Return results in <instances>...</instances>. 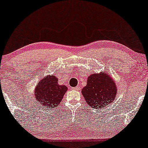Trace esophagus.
Returning <instances> with one entry per match:
<instances>
[{
    "label": "esophagus",
    "instance_id": "esophagus-1",
    "mask_svg": "<svg viewBox=\"0 0 148 148\" xmlns=\"http://www.w3.org/2000/svg\"><path fill=\"white\" fill-rule=\"evenodd\" d=\"M73 89L75 90H80V87H79V86H76V87L74 88H73Z\"/></svg>",
    "mask_w": 148,
    "mask_h": 148
}]
</instances>
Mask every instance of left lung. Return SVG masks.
Here are the masks:
<instances>
[{
	"label": "left lung",
	"instance_id": "obj_1",
	"mask_svg": "<svg viewBox=\"0 0 148 148\" xmlns=\"http://www.w3.org/2000/svg\"><path fill=\"white\" fill-rule=\"evenodd\" d=\"M117 92L116 84L111 76L106 72H100L88 76L87 85L81 92L90 106L99 109L113 102Z\"/></svg>",
	"mask_w": 148,
	"mask_h": 148
}]
</instances>
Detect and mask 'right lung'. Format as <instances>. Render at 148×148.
<instances>
[{"label": "right lung", "mask_w": 148, "mask_h": 148, "mask_svg": "<svg viewBox=\"0 0 148 148\" xmlns=\"http://www.w3.org/2000/svg\"><path fill=\"white\" fill-rule=\"evenodd\" d=\"M67 91L64 85H59L56 76L48 75L40 81L35 89V99L42 108H53L58 106Z\"/></svg>", "instance_id": "right-lung-1"}]
</instances>
